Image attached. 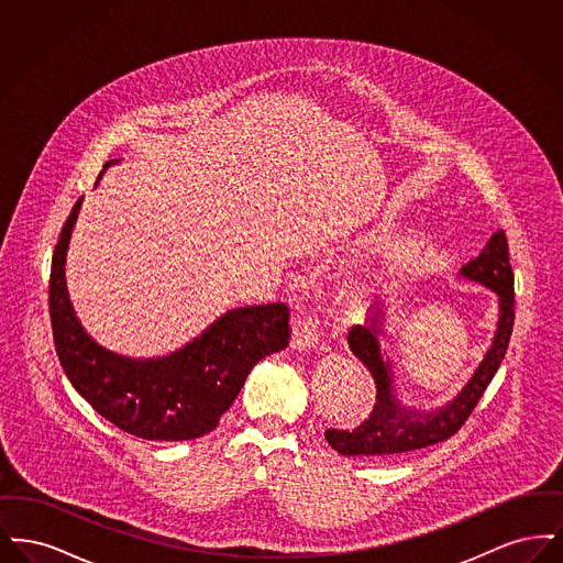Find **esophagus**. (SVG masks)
<instances>
[{
  "mask_svg": "<svg viewBox=\"0 0 563 563\" xmlns=\"http://www.w3.org/2000/svg\"><path fill=\"white\" fill-rule=\"evenodd\" d=\"M321 331H319V321L312 314H301L294 327V338L291 346L295 350H310L319 344Z\"/></svg>",
  "mask_w": 563,
  "mask_h": 563,
  "instance_id": "esophagus-1",
  "label": "esophagus"
}]
</instances>
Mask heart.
I'll return each instance as SVG.
<instances>
[{
	"label": "heart",
	"mask_w": 563,
	"mask_h": 563,
	"mask_svg": "<svg viewBox=\"0 0 563 563\" xmlns=\"http://www.w3.org/2000/svg\"><path fill=\"white\" fill-rule=\"evenodd\" d=\"M399 262H401V253H390V255H388V264H390V266H397Z\"/></svg>",
	"instance_id": "b5f03b06"
}]
</instances>
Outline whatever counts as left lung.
Segmentation results:
<instances>
[{
	"label": "left lung",
	"mask_w": 563,
	"mask_h": 563,
	"mask_svg": "<svg viewBox=\"0 0 563 563\" xmlns=\"http://www.w3.org/2000/svg\"><path fill=\"white\" fill-rule=\"evenodd\" d=\"M462 276L477 280L498 295L500 321L492 349L487 350L479 369L464 386V390L454 401L439 407L430 413H420L416 409H405L399 399L393 395V375L388 363L382 358L377 342L379 317L377 312L372 324H354L349 331V346L374 375L375 405L372 413L356 429H327V443L342 455H361V457H390L422 450L434 443H441L454 437L464 427L473 409L489 386L492 377L498 372L503 356L509 349L512 322H515V289H512V269L509 262V242L507 234L498 230L482 255L468 262L460 269Z\"/></svg>",
	"instance_id": "obj_1"
}]
</instances>
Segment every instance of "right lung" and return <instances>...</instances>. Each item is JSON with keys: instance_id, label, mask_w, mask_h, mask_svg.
<instances>
[{"instance_id": "obj_1", "label": "right lung", "mask_w": 563, "mask_h": 563, "mask_svg": "<svg viewBox=\"0 0 563 563\" xmlns=\"http://www.w3.org/2000/svg\"><path fill=\"white\" fill-rule=\"evenodd\" d=\"M80 200L54 246L48 310L63 372L111 424L147 441H188L219 424L253 365L291 338L287 303L239 308L223 314L186 349L134 361L97 346L76 319L65 289V251Z\"/></svg>"}]
</instances>
